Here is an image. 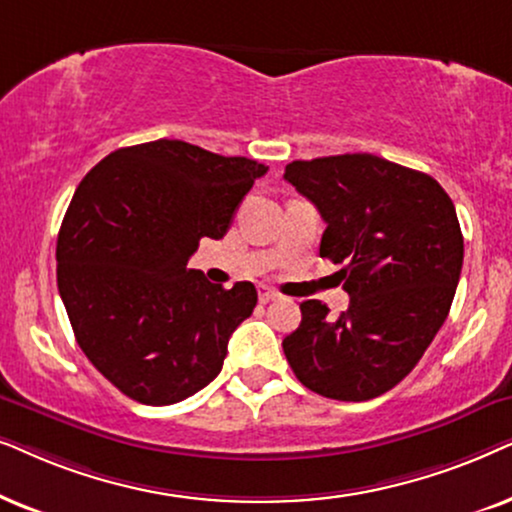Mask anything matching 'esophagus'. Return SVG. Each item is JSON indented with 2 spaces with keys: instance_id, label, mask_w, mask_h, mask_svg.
<instances>
[{
  "instance_id": "34e87169",
  "label": "esophagus",
  "mask_w": 512,
  "mask_h": 512,
  "mask_svg": "<svg viewBox=\"0 0 512 512\" xmlns=\"http://www.w3.org/2000/svg\"><path fill=\"white\" fill-rule=\"evenodd\" d=\"M257 295H260V302H262V304L274 302V299H278V292L267 288V285H260V288H257Z\"/></svg>"
}]
</instances>
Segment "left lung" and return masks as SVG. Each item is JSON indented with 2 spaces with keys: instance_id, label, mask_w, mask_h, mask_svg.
Wrapping results in <instances>:
<instances>
[{
  "instance_id": "8db88e82",
  "label": "left lung",
  "mask_w": 512,
  "mask_h": 512,
  "mask_svg": "<svg viewBox=\"0 0 512 512\" xmlns=\"http://www.w3.org/2000/svg\"><path fill=\"white\" fill-rule=\"evenodd\" d=\"M285 180L325 220L320 257L349 309L318 299L283 339L285 358L313 393L363 403L391 391L419 363L452 306L463 264L454 203L431 175L374 154H339L285 166Z\"/></svg>"
}]
</instances>
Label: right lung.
<instances>
[{"mask_svg": "<svg viewBox=\"0 0 512 512\" xmlns=\"http://www.w3.org/2000/svg\"><path fill=\"white\" fill-rule=\"evenodd\" d=\"M264 163L182 140L121 147L86 173L60 224L58 290L86 358L142 405H173L222 370L257 304L187 269L201 238L227 234Z\"/></svg>", "mask_w": 512, "mask_h": 512, "instance_id": "obj_1", "label": "right lung"}]
</instances>
